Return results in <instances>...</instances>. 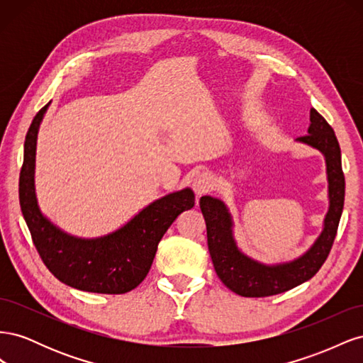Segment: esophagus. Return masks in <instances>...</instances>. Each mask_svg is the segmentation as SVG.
<instances>
[{
  "instance_id": "obj_1",
  "label": "esophagus",
  "mask_w": 363,
  "mask_h": 363,
  "mask_svg": "<svg viewBox=\"0 0 363 363\" xmlns=\"http://www.w3.org/2000/svg\"><path fill=\"white\" fill-rule=\"evenodd\" d=\"M212 188H213V180L208 172H199L192 180V189L195 191L196 196H201Z\"/></svg>"
}]
</instances>
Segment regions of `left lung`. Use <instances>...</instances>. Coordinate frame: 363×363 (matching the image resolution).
Wrapping results in <instances>:
<instances>
[{
    "label": "left lung",
    "instance_id": "left-lung-1",
    "mask_svg": "<svg viewBox=\"0 0 363 363\" xmlns=\"http://www.w3.org/2000/svg\"><path fill=\"white\" fill-rule=\"evenodd\" d=\"M306 136L296 140L320 150L327 167L328 212L321 235L298 259L265 265L245 256L233 238V221L227 206L213 196H201L200 207L206 219L207 245L218 277L225 286L242 296H269L286 292L312 279L320 271L335 242L344 208L345 179L340 163V148L333 128L311 108V125Z\"/></svg>",
    "mask_w": 363,
    "mask_h": 363
}]
</instances>
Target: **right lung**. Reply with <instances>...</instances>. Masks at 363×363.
Returning <instances> with one entry per match:
<instances>
[{"label":"right lung","mask_w":363,"mask_h":363,"mask_svg":"<svg viewBox=\"0 0 363 363\" xmlns=\"http://www.w3.org/2000/svg\"><path fill=\"white\" fill-rule=\"evenodd\" d=\"M47 106L36 113L27 131L24 163L19 174V204L42 262L71 288L96 294H125L147 277L157 245L182 212L195 204L186 188L152 201L116 232L83 239L62 232L39 211L35 194L38 131Z\"/></svg>","instance_id":"obj_1"}]
</instances>
